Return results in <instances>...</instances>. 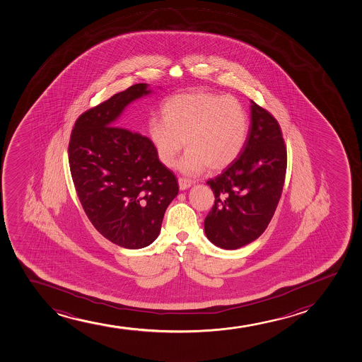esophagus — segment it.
<instances>
[{
  "mask_svg": "<svg viewBox=\"0 0 362 362\" xmlns=\"http://www.w3.org/2000/svg\"><path fill=\"white\" fill-rule=\"evenodd\" d=\"M192 181L188 179H183V177H180L179 179V187L181 191H185V189H188V188L191 187Z\"/></svg>",
  "mask_w": 362,
  "mask_h": 362,
  "instance_id": "34e87169",
  "label": "esophagus"
}]
</instances>
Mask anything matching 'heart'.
<instances>
[{"label":"heart","mask_w":362,"mask_h":362,"mask_svg":"<svg viewBox=\"0 0 362 362\" xmlns=\"http://www.w3.org/2000/svg\"><path fill=\"white\" fill-rule=\"evenodd\" d=\"M162 119L152 118L147 135L163 165H174L183 145L180 169L186 174L220 171L237 160L249 134V116L233 96L196 90L164 101ZM185 144H183L182 141Z\"/></svg>","instance_id":"b5f03b06"}]
</instances>
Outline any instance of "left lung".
<instances>
[{"label": "left lung", "mask_w": 362, "mask_h": 362, "mask_svg": "<svg viewBox=\"0 0 362 362\" xmlns=\"http://www.w3.org/2000/svg\"><path fill=\"white\" fill-rule=\"evenodd\" d=\"M286 165L278 121L251 100V124L240 156L206 182L215 204L204 230L214 245L235 250L261 237L281 197Z\"/></svg>", "instance_id": "1"}]
</instances>
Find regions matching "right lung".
Instances as JSON below:
<instances>
[{
    "label": "right lung",
    "mask_w": 362,
    "mask_h": 362,
    "mask_svg": "<svg viewBox=\"0 0 362 362\" xmlns=\"http://www.w3.org/2000/svg\"><path fill=\"white\" fill-rule=\"evenodd\" d=\"M137 83L77 118L69 163L79 202L96 230L125 249H142L160 232L168 205L179 193L173 171L159 162L148 137L117 127L128 105L148 95Z\"/></svg>",
    "instance_id": "add662e5"
}]
</instances>
